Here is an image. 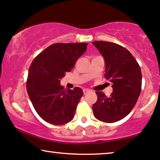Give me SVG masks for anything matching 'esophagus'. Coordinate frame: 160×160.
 <instances>
[{"instance_id": "obj_1", "label": "esophagus", "mask_w": 160, "mask_h": 160, "mask_svg": "<svg viewBox=\"0 0 160 160\" xmlns=\"http://www.w3.org/2000/svg\"><path fill=\"white\" fill-rule=\"evenodd\" d=\"M90 90L88 89H83V93L84 94H87L88 93H89Z\"/></svg>"}]
</instances>
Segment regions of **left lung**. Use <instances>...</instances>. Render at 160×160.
Listing matches in <instances>:
<instances>
[{
  "label": "left lung",
  "mask_w": 160,
  "mask_h": 160,
  "mask_svg": "<svg viewBox=\"0 0 160 160\" xmlns=\"http://www.w3.org/2000/svg\"><path fill=\"white\" fill-rule=\"evenodd\" d=\"M93 44L104 58V76L112 83L113 88L109 97L102 91L96 92L98 98L93 105V114L102 122H117L131 112L140 95V66L130 51L120 45L106 41H95Z\"/></svg>",
  "instance_id": "left-lung-1"
}]
</instances>
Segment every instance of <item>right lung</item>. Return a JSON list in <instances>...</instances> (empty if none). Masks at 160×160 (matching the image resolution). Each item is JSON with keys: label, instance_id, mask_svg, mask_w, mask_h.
<instances>
[{"label": "right lung", "instance_id": "right-lung-1", "mask_svg": "<svg viewBox=\"0 0 160 160\" xmlns=\"http://www.w3.org/2000/svg\"><path fill=\"white\" fill-rule=\"evenodd\" d=\"M87 42L54 43L40 53L31 64L27 80L30 99L40 118L52 125L71 121L83 95L76 87L67 89L60 85L65 72H70L78 58L85 52Z\"/></svg>", "mask_w": 160, "mask_h": 160}]
</instances>
